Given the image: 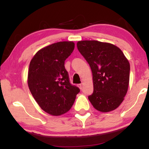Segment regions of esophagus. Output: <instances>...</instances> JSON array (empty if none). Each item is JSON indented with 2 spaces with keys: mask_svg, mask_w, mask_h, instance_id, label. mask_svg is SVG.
Returning <instances> with one entry per match:
<instances>
[{
  "mask_svg": "<svg viewBox=\"0 0 149 149\" xmlns=\"http://www.w3.org/2000/svg\"><path fill=\"white\" fill-rule=\"evenodd\" d=\"M78 87L81 89H82V84H79L78 85Z\"/></svg>",
  "mask_w": 149,
  "mask_h": 149,
  "instance_id": "obj_1",
  "label": "esophagus"
}]
</instances>
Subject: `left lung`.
<instances>
[{
  "mask_svg": "<svg viewBox=\"0 0 149 149\" xmlns=\"http://www.w3.org/2000/svg\"><path fill=\"white\" fill-rule=\"evenodd\" d=\"M77 45L92 72L93 92L89 100L102 113L116 109L127 92L129 61L118 47L109 42L81 40Z\"/></svg>",
  "mask_w": 149,
  "mask_h": 149,
  "instance_id": "8db88e82",
  "label": "left lung"
}]
</instances>
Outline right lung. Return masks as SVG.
I'll return each mask as SVG.
<instances>
[{
	"mask_svg": "<svg viewBox=\"0 0 149 149\" xmlns=\"http://www.w3.org/2000/svg\"><path fill=\"white\" fill-rule=\"evenodd\" d=\"M74 49L72 41L58 42L38 51L30 61L28 87L41 109L51 115L67 113L80 91L70 84L64 67Z\"/></svg>",
	"mask_w": 149,
	"mask_h": 149,
	"instance_id": "obj_1",
	"label": "right lung"
}]
</instances>
